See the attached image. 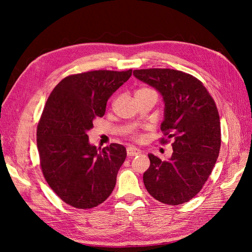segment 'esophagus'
Wrapping results in <instances>:
<instances>
[{
	"label": "esophagus",
	"mask_w": 252,
	"mask_h": 252,
	"mask_svg": "<svg viewBox=\"0 0 252 252\" xmlns=\"http://www.w3.org/2000/svg\"><path fill=\"white\" fill-rule=\"evenodd\" d=\"M126 154L129 157H134L137 156V155L141 154V151L138 148L135 147H127L126 148Z\"/></svg>",
	"instance_id": "1"
}]
</instances>
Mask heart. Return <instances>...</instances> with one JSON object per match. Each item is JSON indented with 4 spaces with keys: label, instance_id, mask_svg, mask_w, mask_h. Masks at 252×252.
<instances>
[{
    "label": "heart",
    "instance_id": "b5f03b06",
    "mask_svg": "<svg viewBox=\"0 0 252 252\" xmlns=\"http://www.w3.org/2000/svg\"><path fill=\"white\" fill-rule=\"evenodd\" d=\"M141 92H154V91L151 89H141V90H138L136 93H141Z\"/></svg>",
    "mask_w": 252,
    "mask_h": 252
}]
</instances>
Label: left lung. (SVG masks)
<instances>
[{"instance_id":"obj_1","label":"left lung","mask_w":252,"mask_h":252,"mask_svg":"<svg viewBox=\"0 0 252 252\" xmlns=\"http://www.w3.org/2000/svg\"><path fill=\"white\" fill-rule=\"evenodd\" d=\"M134 77L156 89L164 103L160 129L172 138L167 161L148 155L143 180L155 199L176 206L195 197L211 174L221 147L220 117L215 100L197 78L174 69H141Z\"/></svg>"}]
</instances>
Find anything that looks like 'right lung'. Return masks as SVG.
Wrapping results in <instances>:
<instances>
[{
  "instance_id": "1",
  "label": "right lung",
  "mask_w": 252,
  "mask_h": 252,
  "mask_svg": "<svg viewBox=\"0 0 252 252\" xmlns=\"http://www.w3.org/2000/svg\"><path fill=\"white\" fill-rule=\"evenodd\" d=\"M131 74V69L72 74L47 98L36 130L41 169L55 194L74 208L98 206L115 189L126 147L112 143L100 151L90 143L88 132L95 118L105 115L112 93Z\"/></svg>"
}]
</instances>
